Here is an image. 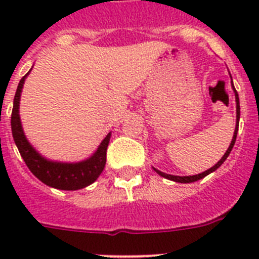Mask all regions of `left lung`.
<instances>
[{"instance_id": "obj_1", "label": "left lung", "mask_w": 259, "mask_h": 259, "mask_svg": "<svg viewBox=\"0 0 259 259\" xmlns=\"http://www.w3.org/2000/svg\"><path fill=\"white\" fill-rule=\"evenodd\" d=\"M233 85V84H232ZM233 91H235V96H236V128H235V134H233V139L232 141H231L230 144V148L227 149V152L224 153V155L222 157L221 161L218 162V163L215 164V166H212L211 168H209V170H206L205 172L202 174H198V175H193V176H175V175H168V174H164V172H161L159 170H154L157 171L158 174L161 176H163V178H166V179L168 180H172V182H178V183H192V182H197V180L202 179V178H205L206 175H209V174H211L212 171H215L217 168H219V167L222 166V163H223L226 159H227V157L230 155L231 150H232L233 145H235V141H236V136H237V131H239V120H240V101H239V95H237L236 89H235V87H233Z\"/></svg>"}]
</instances>
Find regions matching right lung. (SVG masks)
Masks as SVG:
<instances>
[{
	"label": "right lung",
	"instance_id": "obj_1",
	"mask_svg": "<svg viewBox=\"0 0 259 259\" xmlns=\"http://www.w3.org/2000/svg\"><path fill=\"white\" fill-rule=\"evenodd\" d=\"M27 75L20 79L17 93L14 97L13 113H11V131H13L14 141L17 144L18 150L26 162L27 167L38 180L53 188L76 191L92 184L101 175L106 163V150L110 141V134L105 137L101 145L98 146L97 152L87 161L79 163H59V162L47 161L29 145L20 124L19 100L23 83Z\"/></svg>",
	"mask_w": 259,
	"mask_h": 259
}]
</instances>
